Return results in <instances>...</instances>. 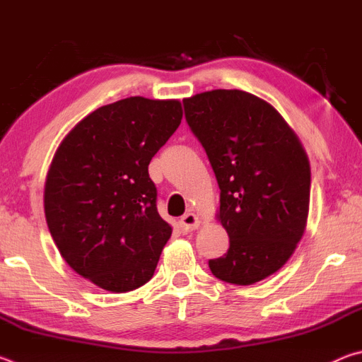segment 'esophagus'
I'll list each match as a JSON object with an SVG mask.
<instances>
[{"instance_id":"1","label":"esophagus","mask_w":362,"mask_h":362,"mask_svg":"<svg viewBox=\"0 0 362 362\" xmlns=\"http://www.w3.org/2000/svg\"><path fill=\"white\" fill-rule=\"evenodd\" d=\"M199 226V218L194 216L193 212H188V214H185V216H183L182 218H180V228H182V231H193V230H196Z\"/></svg>"}]
</instances>
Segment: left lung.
Here are the masks:
<instances>
[{
    "instance_id": "1",
    "label": "left lung",
    "mask_w": 362,
    "mask_h": 362,
    "mask_svg": "<svg viewBox=\"0 0 362 362\" xmlns=\"http://www.w3.org/2000/svg\"><path fill=\"white\" fill-rule=\"evenodd\" d=\"M220 188L217 218L230 247L209 260L212 274L249 286L276 273L302 240L310 206L308 156L269 103L244 90L216 89L183 99Z\"/></svg>"
}]
</instances>
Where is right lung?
<instances>
[{
  "label": "right lung",
  "mask_w": 362,
  "mask_h": 362,
  "mask_svg": "<svg viewBox=\"0 0 362 362\" xmlns=\"http://www.w3.org/2000/svg\"><path fill=\"white\" fill-rule=\"evenodd\" d=\"M179 100L129 97L97 108L54 155L45 214L64 260L110 292L144 286L173 228L156 207L148 164L182 121Z\"/></svg>",
  "instance_id": "right-lung-1"
}]
</instances>
